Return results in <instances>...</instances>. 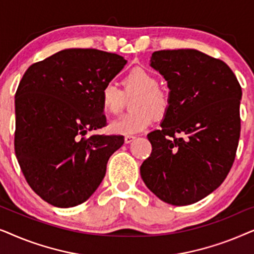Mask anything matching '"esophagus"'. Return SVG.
<instances>
[{
    "instance_id": "34e87169",
    "label": "esophagus",
    "mask_w": 254,
    "mask_h": 254,
    "mask_svg": "<svg viewBox=\"0 0 254 254\" xmlns=\"http://www.w3.org/2000/svg\"><path fill=\"white\" fill-rule=\"evenodd\" d=\"M134 140H135L134 135H126V136H125V143H130V142Z\"/></svg>"
}]
</instances>
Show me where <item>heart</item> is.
Wrapping results in <instances>:
<instances>
[{"instance_id":"b5f03b06","label":"heart","mask_w":254,"mask_h":254,"mask_svg":"<svg viewBox=\"0 0 254 254\" xmlns=\"http://www.w3.org/2000/svg\"><path fill=\"white\" fill-rule=\"evenodd\" d=\"M124 92L113 83H106L100 91V103L104 111L116 116L123 110L125 96L135 98L131 102V112L113 120L109 129L113 134L129 135L144 130L152 119L163 118L170 109V95L159 88L157 76L143 68H134L123 78Z\"/></svg>"}]
</instances>
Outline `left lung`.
Returning <instances> with one entry per match:
<instances>
[{
	"label": "left lung",
	"instance_id": "8db88e82",
	"mask_svg": "<svg viewBox=\"0 0 254 254\" xmlns=\"http://www.w3.org/2000/svg\"><path fill=\"white\" fill-rule=\"evenodd\" d=\"M150 65L170 89V109L140 172L166 203L187 206L227 178L241 135L242 88L225 62L196 50L154 52Z\"/></svg>",
	"mask_w": 254,
	"mask_h": 254
}]
</instances>
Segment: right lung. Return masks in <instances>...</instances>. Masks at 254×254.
<instances>
[{
  "mask_svg": "<svg viewBox=\"0 0 254 254\" xmlns=\"http://www.w3.org/2000/svg\"><path fill=\"white\" fill-rule=\"evenodd\" d=\"M127 60L92 48L58 52L27 68L15 96V152L31 189L52 206L92 195L121 135H90L106 125L100 91Z\"/></svg>",
  "mask_w": 254,
  "mask_h": 254,
  "instance_id": "obj_1",
  "label": "right lung"
}]
</instances>
